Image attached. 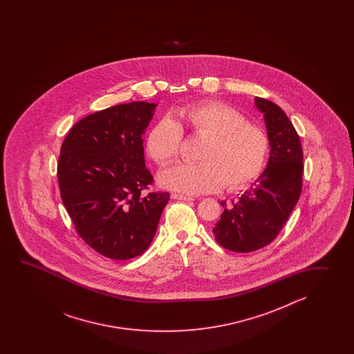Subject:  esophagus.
Segmentation results:
<instances>
[{
  "label": "esophagus",
  "instance_id": "34e87169",
  "mask_svg": "<svg viewBox=\"0 0 354 354\" xmlns=\"http://www.w3.org/2000/svg\"><path fill=\"white\" fill-rule=\"evenodd\" d=\"M172 198H174V200H180V201H194V200H195L194 197L178 195V194H172Z\"/></svg>",
  "mask_w": 354,
  "mask_h": 354
}]
</instances>
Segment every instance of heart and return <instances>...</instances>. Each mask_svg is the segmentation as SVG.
Returning a JSON list of instances; mask_svg holds the SVG:
<instances>
[{"instance_id": "heart-1", "label": "heart", "mask_w": 354, "mask_h": 354, "mask_svg": "<svg viewBox=\"0 0 354 354\" xmlns=\"http://www.w3.org/2000/svg\"><path fill=\"white\" fill-rule=\"evenodd\" d=\"M177 121L163 118L147 138V151L159 165L178 157L183 130L205 139L197 158L200 163H178L159 174L163 187L187 195L215 192L225 185L239 191L252 185L266 168L270 136L262 127L247 122L233 106L205 101L180 107Z\"/></svg>"}]
</instances>
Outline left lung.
Returning a JSON list of instances; mask_svg holds the SVG:
<instances>
[{"instance_id":"8db88e82","label":"left lung","mask_w":354,"mask_h":354,"mask_svg":"<svg viewBox=\"0 0 354 354\" xmlns=\"http://www.w3.org/2000/svg\"><path fill=\"white\" fill-rule=\"evenodd\" d=\"M263 113L271 154L261 177L224 211L212 229L224 248L249 253L276 239L296 206L302 189V147L292 122L283 110L266 98H254Z\"/></svg>"}]
</instances>
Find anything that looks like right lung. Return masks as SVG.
Returning <instances> with one entry per match:
<instances>
[{
    "mask_svg": "<svg viewBox=\"0 0 354 354\" xmlns=\"http://www.w3.org/2000/svg\"><path fill=\"white\" fill-rule=\"evenodd\" d=\"M156 104L144 101L91 113L69 130L60 148V197L78 235L102 256H140L156 235L168 192L145 168L143 134Z\"/></svg>",
    "mask_w": 354,
    "mask_h": 354,
    "instance_id": "obj_1",
    "label": "right lung"
}]
</instances>
